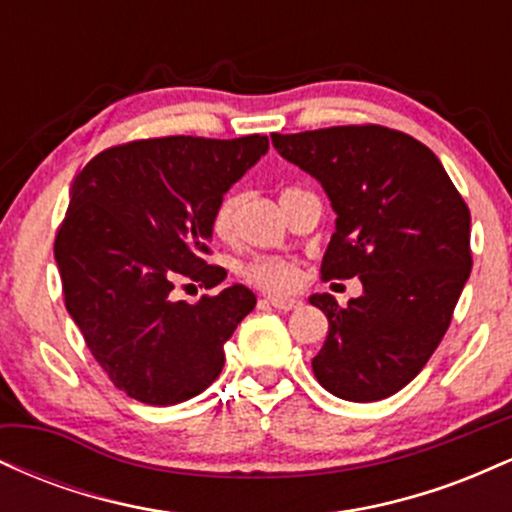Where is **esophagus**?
I'll return each instance as SVG.
<instances>
[{
  "mask_svg": "<svg viewBox=\"0 0 512 512\" xmlns=\"http://www.w3.org/2000/svg\"><path fill=\"white\" fill-rule=\"evenodd\" d=\"M269 303H272L276 310H284V313L301 308V305H303L301 301H298V298H293V296H269Z\"/></svg>",
  "mask_w": 512,
  "mask_h": 512,
  "instance_id": "1",
  "label": "esophagus"
}]
</instances>
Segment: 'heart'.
<instances>
[{
    "label": "heart",
    "mask_w": 512,
    "mask_h": 512,
    "mask_svg": "<svg viewBox=\"0 0 512 512\" xmlns=\"http://www.w3.org/2000/svg\"><path fill=\"white\" fill-rule=\"evenodd\" d=\"M236 207H238V195H233V192L223 197L219 207H216L214 231L219 233V236H228V233H231L233 219H236ZM243 276L250 281V284L260 286V289L286 291L298 284V267L293 262L276 260V257H257V260L245 264Z\"/></svg>",
    "instance_id": "obj_1"
}]
</instances>
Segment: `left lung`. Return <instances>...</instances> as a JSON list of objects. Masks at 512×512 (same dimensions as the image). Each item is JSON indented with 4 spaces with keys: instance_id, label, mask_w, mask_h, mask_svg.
I'll return each mask as SVG.
<instances>
[{
    "instance_id": "left-lung-1",
    "label": "left lung",
    "mask_w": 512,
    "mask_h": 512,
    "mask_svg": "<svg viewBox=\"0 0 512 512\" xmlns=\"http://www.w3.org/2000/svg\"><path fill=\"white\" fill-rule=\"evenodd\" d=\"M286 161L320 182L337 214L325 279H361L313 358L317 383L349 402H378L411 383L440 339L472 272L469 209L428 146L380 125L272 134Z\"/></svg>"
}]
</instances>
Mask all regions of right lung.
<instances>
[{
	"label": "right lung",
	"instance_id": "1",
	"mask_svg": "<svg viewBox=\"0 0 512 512\" xmlns=\"http://www.w3.org/2000/svg\"><path fill=\"white\" fill-rule=\"evenodd\" d=\"M267 151L260 134L142 139L103 151L74 178L55 240L64 305L132 399L168 407L219 378L223 344L255 293L233 284L197 303L170 293L180 281L214 289L226 279L204 260L214 211Z\"/></svg>",
	"mask_w": 512,
	"mask_h": 512
}]
</instances>
